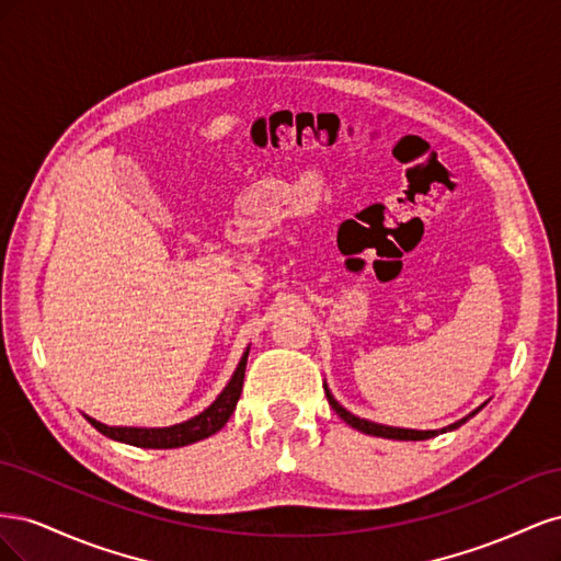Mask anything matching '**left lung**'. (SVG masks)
<instances>
[{"mask_svg": "<svg viewBox=\"0 0 561 561\" xmlns=\"http://www.w3.org/2000/svg\"><path fill=\"white\" fill-rule=\"evenodd\" d=\"M325 396H328V402H330V407L332 410L342 416L351 428H355V431H360V433H365V435H375V437H386V439H428V437H435V435H439V433H447V431H456L458 426H463V423L470 419V416H474L478 414L482 407L486 404H480L478 410H472L470 414H466L463 419H458V421H454V423H449V426H445V428H437V431H414V428H396V426H383V423H375V421H367V419H360V416H355V414H351L346 407H342L339 404L336 400H334V396L330 393V388H328V383H325Z\"/></svg>", "mask_w": 561, "mask_h": 561, "instance_id": "8db88e82", "label": "left lung"}]
</instances>
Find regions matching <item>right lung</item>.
<instances>
[{"mask_svg": "<svg viewBox=\"0 0 561 561\" xmlns=\"http://www.w3.org/2000/svg\"><path fill=\"white\" fill-rule=\"evenodd\" d=\"M248 353H250V346L241 355L239 367H236L229 383L222 388V393L215 398V402L210 407H206L201 414L186 419L182 423H175V426H163V428L107 426V423H100V421L91 419L89 414H83V416H87V421L95 431H100L110 439H116V443H124V445L142 447V449H175V447L194 445V443H198V439H206V437L215 435L219 428H225V423L233 414L236 402H239L241 390H243Z\"/></svg>", "mask_w": 561, "mask_h": 561, "instance_id": "add662e5", "label": "right lung"}]
</instances>
